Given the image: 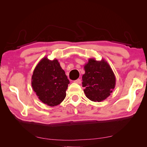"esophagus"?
I'll list each match as a JSON object with an SVG mask.
<instances>
[{
  "mask_svg": "<svg viewBox=\"0 0 147 147\" xmlns=\"http://www.w3.org/2000/svg\"><path fill=\"white\" fill-rule=\"evenodd\" d=\"M74 82L75 83H77V84H80L82 83V80H81V79H77V80H75Z\"/></svg>",
  "mask_w": 147,
  "mask_h": 147,
  "instance_id": "esophagus-1",
  "label": "esophagus"
}]
</instances>
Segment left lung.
I'll return each mask as SVG.
<instances>
[{"instance_id": "1", "label": "left lung", "mask_w": 147, "mask_h": 147, "mask_svg": "<svg viewBox=\"0 0 147 147\" xmlns=\"http://www.w3.org/2000/svg\"><path fill=\"white\" fill-rule=\"evenodd\" d=\"M85 73L82 77V86L87 98L91 101L106 99L114 90L116 78L110 65L105 60L89 59L84 65Z\"/></svg>"}]
</instances>
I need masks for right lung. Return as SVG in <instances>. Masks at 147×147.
I'll use <instances>...</instances> for the list:
<instances>
[{"label":"right lung","instance_id":"obj_1","mask_svg":"<svg viewBox=\"0 0 147 147\" xmlns=\"http://www.w3.org/2000/svg\"><path fill=\"white\" fill-rule=\"evenodd\" d=\"M70 82L56 59L45 57L35 67L31 84L38 98L48 106L60 104L66 96Z\"/></svg>","mask_w":147,"mask_h":147}]
</instances>
